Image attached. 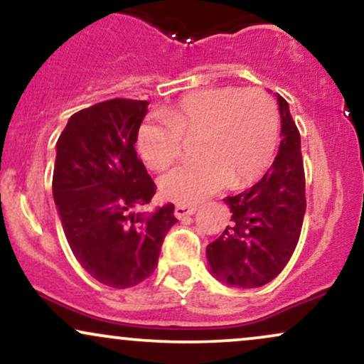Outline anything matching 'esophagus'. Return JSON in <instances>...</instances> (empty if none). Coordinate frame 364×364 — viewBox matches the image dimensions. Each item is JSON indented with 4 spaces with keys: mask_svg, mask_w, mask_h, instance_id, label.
<instances>
[{
    "mask_svg": "<svg viewBox=\"0 0 364 364\" xmlns=\"http://www.w3.org/2000/svg\"><path fill=\"white\" fill-rule=\"evenodd\" d=\"M196 207H190V205H176V208H174V215L176 218H186V217H191L193 213H196Z\"/></svg>",
    "mask_w": 364,
    "mask_h": 364,
    "instance_id": "34e87169",
    "label": "esophagus"
}]
</instances>
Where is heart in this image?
<instances>
[{"mask_svg": "<svg viewBox=\"0 0 364 364\" xmlns=\"http://www.w3.org/2000/svg\"><path fill=\"white\" fill-rule=\"evenodd\" d=\"M278 110L261 90L213 86L183 96L164 115H151L139 127L144 161L164 169L181 156L183 137H195L193 161L161 179L166 198L198 203L227 183L244 186L264 174L278 142Z\"/></svg>", "mask_w": 364, "mask_h": 364, "instance_id": "b5f03b06", "label": "heart"}]
</instances>
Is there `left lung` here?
Returning a JSON list of instances; mask_svg holds the SVG:
<instances>
[{
	"instance_id": "obj_1",
	"label": "left lung",
	"mask_w": 364,
	"mask_h": 364,
	"mask_svg": "<svg viewBox=\"0 0 364 364\" xmlns=\"http://www.w3.org/2000/svg\"><path fill=\"white\" fill-rule=\"evenodd\" d=\"M282 142L274 163L256 185L227 196L230 225L207 246L213 278L235 288H257L282 273L299 242L305 215L300 134L290 107L277 95Z\"/></svg>"
}]
</instances>
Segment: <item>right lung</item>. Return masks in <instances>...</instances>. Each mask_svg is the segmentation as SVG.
Here are the masks:
<instances>
[{
  "mask_svg": "<svg viewBox=\"0 0 364 364\" xmlns=\"http://www.w3.org/2000/svg\"><path fill=\"white\" fill-rule=\"evenodd\" d=\"M149 102L117 98L74 113L55 146L52 195L65 239L96 282L130 288L154 271L174 205L139 212L156 185L135 142Z\"/></svg>",
  "mask_w": 364,
  "mask_h": 364,
  "instance_id": "1",
  "label": "right lung"
}]
</instances>
